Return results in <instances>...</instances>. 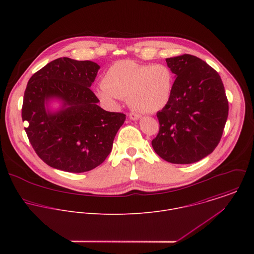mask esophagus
Listing matches in <instances>:
<instances>
[{"label": "esophagus", "mask_w": 254, "mask_h": 254, "mask_svg": "<svg viewBox=\"0 0 254 254\" xmlns=\"http://www.w3.org/2000/svg\"><path fill=\"white\" fill-rule=\"evenodd\" d=\"M128 117H129V119L131 120V121H136V120H138V119H140V115L139 114H135V113H130L129 115H128Z\"/></svg>", "instance_id": "34e87169"}]
</instances>
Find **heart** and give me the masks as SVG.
Instances as JSON below:
<instances>
[{
	"label": "heart",
	"instance_id": "heart-1",
	"mask_svg": "<svg viewBox=\"0 0 254 254\" xmlns=\"http://www.w3.org/2000/svg\"><path fill=\"white\" fill-rule=\"evenodd\" d=\"M175 75L166 64H137L131 60L114 63L106 70L96 94L102 102L115 107L120 98L127 97L135 111L152 114L169 102Z\"/></svg>",
	"mask_w": 254,
	"mask_h": 254
}]
</instances>
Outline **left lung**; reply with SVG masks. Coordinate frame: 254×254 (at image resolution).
<instances>
[{
    "instance_id": "8db88e82",
    "label": "left lung",
    "mask_w": 254,
    "mask_h": 254,
    "mask_svg": "<svg viewBox=\"0 0 254 254\" xmlns=\"http://www.w3.org/2000/svg\"><path fill=\"white\" fill-rule=\"evenodd\" d=\"M176 80L169 102L157 117L155 152L172 164H192L219 143L228 117V100L219 74L202 59L184 54L166 59Z\"/></svg>"
}]
</instances>
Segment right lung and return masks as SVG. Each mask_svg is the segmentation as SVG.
<instances>
[{"label":"right lung","instance_id":"obj_1","mask_svg":"<svg viewBox=\"0 0 254 254\" xmlns=\"http://www.w3.org/2000/svg\"><path fill=\"white\" fill-rule=\"evenodd\" d=\"M100 66L58 58L29 79L22 120L33 149L48 166L69 173L90 171L104 162L126 115L106 112L90 90ZM53 102L60 106L53 110Z\"/></svg>","mask_w":254,"mask_h":254}]
</instances>
